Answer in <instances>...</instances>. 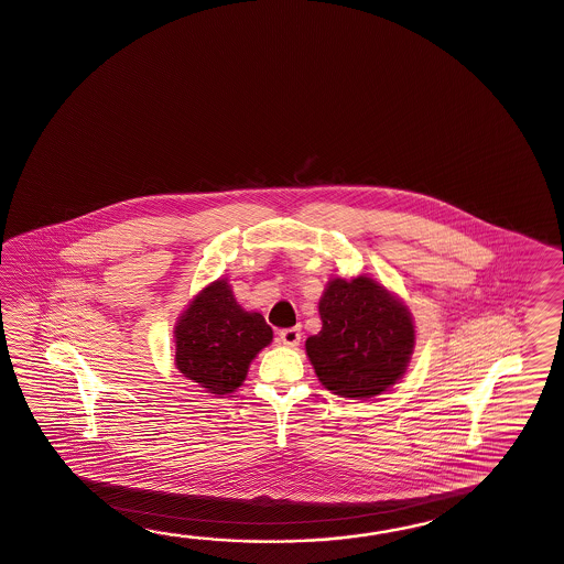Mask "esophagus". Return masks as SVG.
I'll list each match as a JSON object with an SVG mask.
<instances>
[{"label": "esophagus", "instance_id": "1", "mask_svg": "<svg viewBox=\"0 0 564 564\" xmlns=\"http://www.w3.org/2000/svg\"><path fill=\"white\" fill-rule=\"evenodd\" d=\"M279 341H281L283 346L295 348V346L301 341L300 327H288V329H281V332H279Z\"/></svg>", "mask_w": 564, "mask_h": 564}]
</instances>
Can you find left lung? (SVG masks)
<instances>
[{
  "mask_svg": "<svg viewBox=\"0 0 564 564\" xmlns=\"http://www.w3.org/2000/svg\"><path fill=\"white\" fill-rule=\"evenodd\" d=\"M322 329L305 341L319 382L360 401L401 380L414 348L413 315L370 276H336L319 300Z\"/></svg>",
  "mask_w": 564,
  "mask_h": 564,
  "instance_id": "8db88e82",
  "label": "left lung"
}]
</instances>
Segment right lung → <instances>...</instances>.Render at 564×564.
<instances>
[{"label": "right lung", "mask_w": 564, "mask_h": 564, "mask_svg": "<svg viewBox=\"0 0 564 564\" xmlns=\"http://www.w3.org/2000/svg\"><path fill=\"white\" fill-rule=\"evenodd\" d=\"M175 366L210 394H230L245 382L254 356L271 344L263 315L245 312L226 279L192 300L174 327Z\"/></svg>", "instance_id": "right-lung-1"}]
</instances>
